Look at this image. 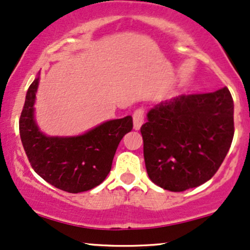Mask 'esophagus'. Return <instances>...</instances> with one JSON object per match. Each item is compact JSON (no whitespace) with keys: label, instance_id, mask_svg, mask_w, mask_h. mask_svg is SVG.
I'll return each mask as SVG.
<instances>
[{"label":"esophagus","instance_id":"1","mask_svg":"<svg viewBox=\"0 0 250 250\" xmlns=\"http://www.w3.org/2000/svg\"><path fill=\"white\" fill-rule=\"evenodd\" d=\"M133 119H134V129L135 130H138V129L142 127L144 122V110L143 109L135 110Z\"/></svg>","mask_w":250,"mask_h":250}]
</instances>
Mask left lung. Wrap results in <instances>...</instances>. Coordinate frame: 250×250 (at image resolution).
<instances>
[{
	"instance_id": "obj_1",
	"label": "left lung",
	"mask_w": 250,
	"mask_h": 250,
	"mask_svg": "<svg viewBox=\"0 0 250 250\" xmlns=\"http://www.w3.org/2000/svg\"><path fill=\"white\" fill-rule=\"evenodd\" d=\"M141 127L146 172L164 190L182 192L209 180L234 136V102L227 87L156 104Z\"/></svg>"
}]
</instances>
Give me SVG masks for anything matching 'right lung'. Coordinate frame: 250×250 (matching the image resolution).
Wrapping results in <instances>:
<instances>
[{"instance_id": "right-lung-1", "label": "right lung", "mask_w": 250, "mask_h": 250, "mask_svg": "<svg viewBox=\"0 0 250 250\" xmlns=\"http://www.w3.org/2000/svg\"><path fill=\"white\" fill-rule=\"evenodd\" d=\"M38 83L39 76L26 92L20 119L21 140L32 169L62 191L92 190L109 173L120 141L133 129V117L109 120L78 136H47L35 119Z\"/></svg>"}]
</instances>
